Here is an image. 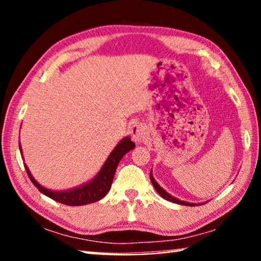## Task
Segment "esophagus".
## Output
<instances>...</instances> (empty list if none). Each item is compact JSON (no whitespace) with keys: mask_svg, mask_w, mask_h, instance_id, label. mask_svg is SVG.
Instances as JSON below:
<instances>
[{"mask_svg":"<svg viewBox=\"0 0 261 261\" xmlns=\"http://www.w3.org/2000/svg\"><path fill=\"white\" fill-rule=\"evenodd\" d=\"M131 135L132 139H134L136 143H141L144 141L147 136V129L141 122H136L134 125H132L131 129Z\"/></svg>","mask_w":261,"mask_h":261,"instance_id":"34e87169","label":"esophagus"}]
</instances>
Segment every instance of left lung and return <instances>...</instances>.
Listing matches in <instances>:
<instances>
[{
    "label": "left lung",
    "mask_w": 261,
    "mask_h": 261,
    "mask_svg": "<svg viewBox=\"0 0 261 261\" xmlns=\"http://www.w3.org/2000/svg\"><path fill=\"white\" fill-rule=\"evenodd\" d=\"M151 182H152V184H153L154 189L156 190V192H158L159 194H160V196H161L162 198H165L166 200H169V201H171V202H175V204H179V205H184V206H196V205H197V204H191V202H187V201L179 200V199H177V198L170 196L169 193H168L167 191H165V190H163V189L160 187V185H159V184L155 182V179L153 178L152 171H151ZM199 205H201V204H199Z\"/></svg>",
    "instance_id": "left-lung-1"
}]
</instances>
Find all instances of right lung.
Segmentation results:
<instances>
[{
  "instance_id": "add662e5",
  "label": "right lung",
  "mask_w": 261,
  "mask_h": 261,
  "mask_svg": "<svg viewBox=\"0 0 261 261\" xmlns=\"http://www.w3.org/2000/svg\"><path fill=\"white\" fill-rule=\"evenodd\" d=\"M134 148L135 143L131 141L129 137H126V138L121 140L120 143L117 144V146H115L113 152L109 154L108 159L103 163L102 168H101L96 176H94V178H92L90 182L81 185V187L65 190V191H50V190L41 187V185L33 178V176L31 175L28 166H26L25 163L24 166L31 182L34 184V187L38 188L39 191L45 194V196L49 197L53 200L61 202V204L63 205L83 206L102 199L106 194L108 193L110 188H112L115 170H116L118 162L121 161V159L124 154H126ZM19 149L21 153L20 144Z\"/></svg>"
}]
</instances>
